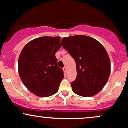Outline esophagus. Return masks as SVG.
Returning <instances> with one entry per match:
<instances>
[{"instance_id":"esophagus-1","label":"esophagus","mask_w":128,"mask_h":128,"mask_svg":"<svg viewBox=\"0 0 128 128\" xmlns=\"http://www.w3.org/2000/svg\"><path fill=\"white\" fill-rule=\"evenodd\" d=\"M63 70H64V72H65L66 73H67V68H66V67L63 68Z\"/></svg>"}]
</instances>
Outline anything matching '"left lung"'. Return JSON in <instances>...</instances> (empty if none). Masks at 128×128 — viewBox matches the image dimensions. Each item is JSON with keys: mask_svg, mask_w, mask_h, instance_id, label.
Returning <instances> with one entry per match:
<instances>
[{"mask_svg": "<svg viewBox=\"0 0 128 128\" xmlns=\"http://www.w3.org/2000/svg\"><path fill=\"white\" fill-rule=\"evenodd\" d=\"M61 45L74 60L77 77L73 92L83 97L95 96L108 82L111 63L108 53L96 40L85 36L64 38Z\"/></svg>", "mask_w": 128, "mask_h": 128, "instance_id": "left-lung-1", "label": "left lung"}]
</instances>
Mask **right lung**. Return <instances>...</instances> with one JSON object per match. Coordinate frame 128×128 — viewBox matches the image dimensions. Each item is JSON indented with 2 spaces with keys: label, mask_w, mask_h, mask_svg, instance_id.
I'll use <instances>...</instances> for the list:
<instances>
[{
  "label": "right lung",
  "mask_w": 128,
  "mask_h": 128,
  "mask_svg": "<svg viewBox=\"0 0 128 128\" xmlns=\"http://www.w3.org/2000/svg\"><path fill=\"white\" fill-rule=\"evenodd\" d=\"M60 36H42L30 42L18 58V73L26 87L38 97L52 96L58 91L64 72L55 54L61 48Z\"/></svg>",
  "instance_id": "obj_1"
}]
</instances>
